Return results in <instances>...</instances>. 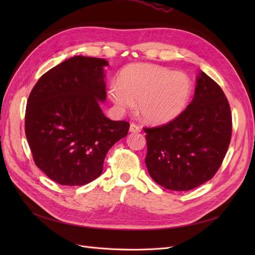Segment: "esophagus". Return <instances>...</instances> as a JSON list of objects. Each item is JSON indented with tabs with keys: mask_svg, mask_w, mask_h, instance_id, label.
Segmentation results:
<instances>
[{
	"mask_svg": "<svg viewBox=\"0 0 255 255\" xmlns=\"http://www.w3.org/2000/svg\"><path fill=\"white\" fill-rule=\"evenodd\" d=\"M129 132L130 133H139L140 132V128L138 127L137 125H135V123H130Z\"/></svg>",
	"mask_w": 255,
	"mask_h": 255,
	"instance_id": "34e87169",
	"label": "esophagus"
}]
</instances>
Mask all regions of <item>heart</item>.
<instances>
[{
	"mask_svg": "<svg viewBox=\"0 0 255 255\" xmlns=\"http://www.w3.org/2000/svg\"><path fill=\"white\" fill-rule=\"evenodd\" d=\"M112 101L120 110H129L139 102L142 118L160 125L177 117L187 106L191 82L186 74L150 64L127 66L118 84L110 87Z\"/></svg>",
	"mask_w": 255,
	"mask_h": 255,
	"instance_id": "b5f03b06",
	"label": "heart"
}]
</instances>
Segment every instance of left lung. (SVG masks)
<instances>
[{
	"label": "left lung",
	"mask_w": 255,
	"mask_h": 255,
	"mask_svg": "<svg viewBox=\"0 0 255 255\" xmlns=\"http://www.w3.org/2000/svg\"><path fill=\"white\" fill-rule=\"evenodd\" d=\"M143 129L150 176L169 190L187 191L218 171L232 136V115L225 92L201 71L185 111L166 125Z\"/></svg>",
	"instance_id": "1"
}]
</instances>
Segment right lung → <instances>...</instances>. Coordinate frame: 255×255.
I'll return each mask as SVG.
<instances>
[{
  "label": "right lung",
  "mask_w": 255,
  "mask_h": 255,
  "mask_svg": "<svg viewBox=\"0 0 255 255\" xmlns=\"http://www.w3.org/2000/svg\"><path fill=\"white\" fill-rule=\"evenodd\" d=\"M102 58L74 56L38 80L27 100L25 135L36 166L51 180L82 186L102 173L112 146L129 123L105 117Z\"/></svg>",
  "instance_id": "right-lung-1"
}]
</instances>
